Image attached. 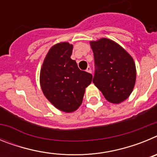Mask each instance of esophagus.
I'll return each instance as SVG.
<instances>
[{"instance_id": "34e87169", "label": "esophagus", "mask_w": 157, "mask_h": 157, "mask_svg": "<svg viewBox=\"0 0 157 157\" xmlns=\"http://www.w3.org/2000/svg\"><path fill=\"white\" fill-rule=\"evenodd\" d=\"M86 71L87 72H88V73H92V71H91V67H87L86 68Z\"/></svg>"}]
</instances>
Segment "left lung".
Here are the masks:
<instances>
[{"label":"left lung","instance_id":"obj_1","mask_svg":"<svg viewBox=\"0 0 157 157\" xmlns=\"http://www.w3.org/2000/svg\"><path fill=\"white\" fill-rule=\"evenodd\" d=\"M97 69L93 82L108 101L120 104L130 97L136 82L132 56L116 41L102 37L90 42Z\"/></svg>","mask_w":157,"mask_h":157}]
</instances>
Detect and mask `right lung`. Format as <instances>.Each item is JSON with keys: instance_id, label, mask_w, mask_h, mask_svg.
<instances>
[{"instance_id": "obj_1", "label": "right lung", "mask_w": 157, "mask_h": 157, "mask_svg": "<svg viewBox=\"0 0 157 157\" xmlns=\"http://www.w3.org/2000/svg\"><path fill=\"white\" fill-rule=\"evenodd\" d=\"M72 49L73 45L67 41L54 45L40 71V85L45 97L55 108L67 113L75 112L82 105L86 88L93 78L71 59Z\"/></svg>"}]
</instances>
